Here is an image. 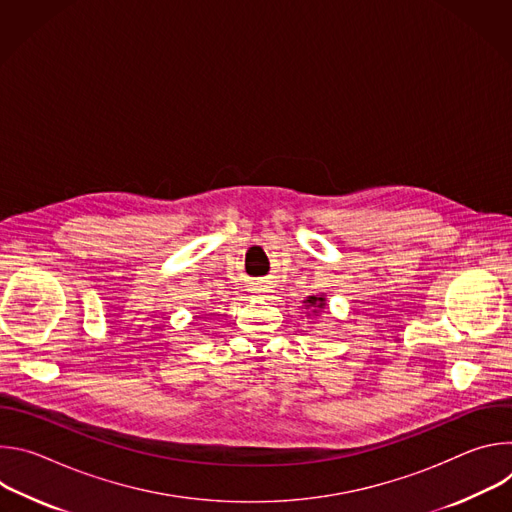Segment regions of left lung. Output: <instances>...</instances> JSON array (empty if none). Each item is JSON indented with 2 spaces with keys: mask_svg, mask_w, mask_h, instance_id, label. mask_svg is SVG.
I'll use <instances>...</instances> for the list:
<instances>
[{
  "mask_svg": "<svg viewBox=\"0 0 512 512\" xmlns=\"http://www.w3.org/2000/svg\"><path fill=\"white\" fill-rule=\"evenodd\" d=\"M304 304H306V310H310V312L316 316L320 310H324V308H326V298H324V296H322V298L310 296Z\"/></svg>",
  "mask_w": 512,
  "mask_h": 512,
  "instance_id": "left-lung-1",
  "label": "left lung"
}]
</instances>
